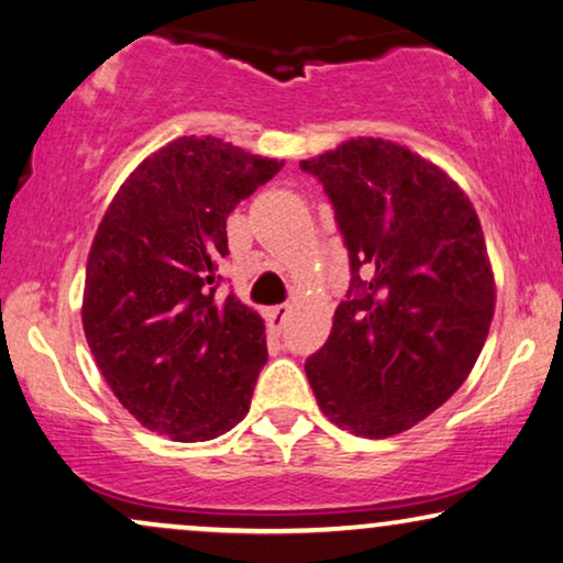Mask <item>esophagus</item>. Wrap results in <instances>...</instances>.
<instances>
[{"instance_id":"34e87169","label":"esophagus","mask_w":563,"mask_h":563,"mask_svg":"<svg viewBox=\"0 0 563 563\" xmlns=\"http://www.w3.org/2000/svg\"><path fill=\"white\" fill-rule=\"evenodd\" d=\"M288 313H290L288 303H277V306H273V309L265 311V317L269 321V327L283 329V324H286V319H288Z\"/></svg>"}]
</instances>
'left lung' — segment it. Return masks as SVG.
<instances>
[{"mask_svg": "<svg viewBox=\"0 0 563 563\" xmlns=\"http://www.w3.org/2000/svg\"><path fill=\"white\" fill-rule=\"evenodd\" d=\"M301 169L324 187L350 257L347 296L306 376L336 427L388 438L443 407L484 347L482 223L443 169L391 141L352 139Z\"/></svg>", "mask_w": 563, "mask_h": 563, "instance_id": "8db88e82", "label": "left lung"}]
</instances>
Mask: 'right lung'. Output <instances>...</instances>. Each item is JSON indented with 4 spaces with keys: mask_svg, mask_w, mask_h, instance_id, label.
Returning a JSON list of instances; mask_svg holds the SVG:
<instances>
[{
    "mask_svg": "<svg viewBox=\"0 0 563 563\" xmlns=\"http://www.w3.org/2000/svg\"><path fill=\"white\" fill-rule=\"evenodd\" d=\"M283 162L183 136L125 179L87 260L81 324L118 401L179 443L229 432L267 360L265 324L219 294L227 219Z\"/></svg>",
    "mask_w": 563,
    "mask_h": 563,
    "instance_id": "1",
    "label": "right lung"
}]
</instances>
